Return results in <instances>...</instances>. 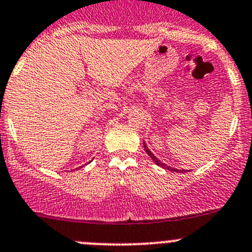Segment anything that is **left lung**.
Wrapping results in <instances>:
<instances>
[{
	"label": "left lung",
	"mask_w": 252,
	"mask_h": 252,
	"mask_svg": "<svg viewBox=\"0 0 252 252\" xmlns=\"http://www.w3.org/2000/svg\"><path fill=\"white\" fill-rule=\"evenodd\" d=\"M144 148H145V151H146V153L148 156H150V158L151 159H152L153 161H155L156 164H157L158 166H160V168H163V169H166V170H169V171H176V173H186V171H189V170H184V169H176V168H171V166H169V165H166L165 163H161V161L158 159L157 157H156L155 155H153L152 152H151V150L150 148L147 147V145L145 144V141H144Z\"/></svg>",
	"instance_id": "obj_1"
}]
</instances>
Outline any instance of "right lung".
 <instances>
[{"label":"right lung","instance_id":"obj_1","mask_svg":"<svg viewBox=\"0 0 252 252\" xmlns=\"http://www.w3.org/2000/svg\"><path fill=\"white\" fill-rule=\"evenodd\" d=\"M92 161V160H91ZM91 161H89V163H91ZM81 168H82V166H81ZM77 169H79V168H77Z\"/></svg>","mask_w":252,"mask_h":252}]
</instances>
